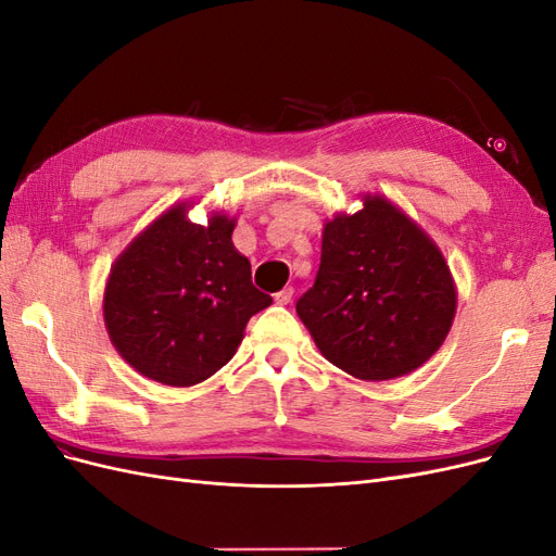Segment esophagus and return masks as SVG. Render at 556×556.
I'll return each mask as SVG.
<instances>
[{"mask_svg": "<svg viewBox=\"0 0 556 556\" xmlns=\"http://www.w3.org/2000/svg\"><path fill=\"white\" fill-rule=\"evenodd\" d=\"M292 296H294V290H292V288H285V290H280V292L276 294V304L288 306V304H292Z\"/></svg>", "mask_w": 556, "mask_h": 556, "instance_id": "34e87169", "label": "esophagus"}]
</instances>
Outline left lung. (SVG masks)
<instances>
[{
  "label": "left lung",
  "mask_w": 556,
  "mask_h": 556,
  "mask_svg": "<svg viewBox=\"0 0 556 556\" xmlns=\"http://www.w3.org/2000/svg\"><path fill=\"white\" fill-rule=\"evenodd\" d=\"M457 311L450 268L427 233L382 197L325 225L323 257L296 313L319 352L359 380L422 366Z\"/></svg>",
  "instance_id": "obj_1"
}]
</instances>
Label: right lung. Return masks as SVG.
<instances>
[{"label":"right lung","mask_w":556,"mask_h":556,"mask_svg":"<svg viewBox=\"0 0 556 556\" xmlns=\"http://www.w3.org/2000/svg\"><path fill=\"white\" fill-rule=\"evenodd\" d=\"M231 231L227 215L215 213L201 227L176 206L113 264L104 323L141 376L172 387L211 378L233 357L248 319L274 304L252 285Z\"/></svg>","instance_id":"right-lung-1"}]
</instances>
